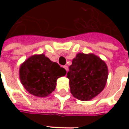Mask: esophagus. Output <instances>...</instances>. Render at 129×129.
<instances>
[{"instance_id": "esophagus-1", "label": "esophagus", "mask_w": 129, "mask_h": 129, "mask_svg": "<svg viewBox=\"0 0 129 129\" xmlns=\"http://www.w3.org/2000/svg\"><path fill=\"white\" fill-rule=\"evenodd\" d=\"M63 68H64L65 69H66V71H68V67L67 66H63Z\"/></svg>"}]
</instances>
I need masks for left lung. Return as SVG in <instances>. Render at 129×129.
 Masks as SVG:
<instances>
[{
	"label": "left lung",
	"instance_id": "left-lung-1",
	"mask_svg": "<svg viewBox=\"0 0 129 129\" xmlns=\"http://www.w3.org/2000/svg\"><path fill=\"white\" fill-rule=\"evenodd\" d=\"M108 75L107 65L99 56L78 53L67 73L70 92L77 100L89 101L104 90Z\"/></svg>",
	"mask_w": 129,
	"mask_h": 129
}]
</instances>
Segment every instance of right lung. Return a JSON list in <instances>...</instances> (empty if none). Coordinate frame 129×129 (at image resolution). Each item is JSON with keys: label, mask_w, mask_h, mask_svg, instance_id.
I'll return each instance as SVG.
<instances>
[{"label": "right lung", "mask_w": 129, "mask_h": 129, "mask_svg": "<svg viewBox=\"0 0 129 129\" xmlns=\"http://www.w3.org/2000/svg\"><path fill=\"white\" fill-rule=\"evenodd\" d=\"M66 70L44 54H34L21 65L19 77L24 88L39 97L50 95L56 88L58 78L66 75Z\"/></svg>", "instance_id": "right-lung-1"}]
</instances>
